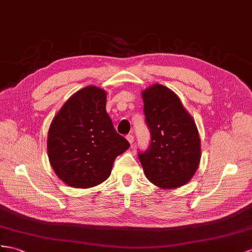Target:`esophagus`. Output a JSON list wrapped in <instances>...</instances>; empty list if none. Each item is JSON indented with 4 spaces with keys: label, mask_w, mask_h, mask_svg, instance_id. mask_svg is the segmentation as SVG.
<instances>
[{
    "label": "esophagus",
    "mask_w": 252,
    "mask_h": 252,
    "mask_svg": "<svg viewBox=\"0 0 252 252\" xmlns=\"http://www.w3.org/2000/svg\"><path fill=\"white\" fill-rule=\"evenodd\" d=\"M126 139L128 140V142H129L130 144H132V143H133L134 138H133L132 134H127V136H126Z\"/></svg>",
    "instance_id": "esophagus-1"
}]
</instances>
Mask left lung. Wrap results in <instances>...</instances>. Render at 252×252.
Returning a JSON list of instances; mask_svg holds the SVG:
<instances>
[{
  "mask_svg": "<svg viewBox=\"0 0 252 252\" xmlns=\"http://www.w3.org/2000/svg\"><path fill=\"white\" fill-rule=\"evenodd\" d=\"M142 98L151 133L149 147L138 153L144 173L159 187H180L191 179L200 162L197 126L180 98L163 85H152Z\"/></svg>",
  "mask_w": 252,
  "mask_h": 252,
  "instance_id": "1",
  "label": "left lung"
}]
</instances>
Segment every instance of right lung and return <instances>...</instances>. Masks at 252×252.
I'll list each match as a JSON object with an SVG mask.
<instances>
[{"mask_svg": "<svg viewBox=\"0 0 252 252\" xmlns=\"http://www.w3.org/2000/svg\"><path fill=\"white\" fill-rule=\"evenodd\" d=\"M130 146L106 111V92L87 87L73 94L53 119L48 156L67 185L89 188L107 180L115 158Z\"/></svg>", "mask_w": 252, "mask_h": 252, "instance_id": "1", "label": "right lung"}]
</instances>
